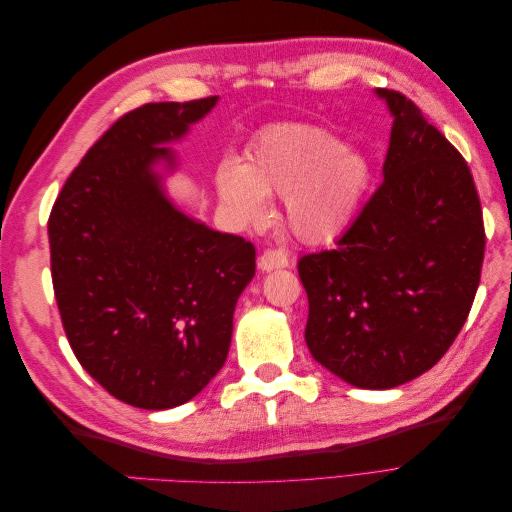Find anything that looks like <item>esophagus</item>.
<instances>
[{"label": "esophagus", "instance_id": "obj_1", "mask_svg": "<svg viewBox=\"0 0 512 512\" xmlns=\"http://www.w3.org/2000/svg\"><path fill=\"white\" fill-rule=\"evenodd\" d=\"M288 254L282 250H265L258 256V269L260 271H273L288 267Z\"/></svg>", "mask_w": 512, "mask_h": 512}]
</instances>
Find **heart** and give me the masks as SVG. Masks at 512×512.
Segmentation results:
<instances>
[{
  "mask_svg": "<svg viewBox=\"0 0 512 512\" xmlns=\"http://www.w3.org/2000/svg\"><path fill=\"white\" fill-rule=\"evenodd\" d=\"M371 185V162L333 132L307 123H280L260 132L245 162L224 160L215 190L232 220L252 226L271 213L267 194H284L292 235L331 241L356 220Z\"/></svg>",
  "mask_w": 512,
  "mask_h": 512,
  "instance_id": "obj_1",
  "label": "heart"
}]
</instances>
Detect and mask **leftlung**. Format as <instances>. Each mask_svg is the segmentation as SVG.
<instances>
[{
    "label": "left lung",
    "instance_id": "left-lung-1",
    "mask_svg": "<svg viewBox=\"0 0 512 512\" xmlns=\"http://www.w3.org/2000/svg\"><path fill=\"white\" fill-rule=\"evenodd\" d=\"M384 181L333 250L299 260L305 342L359 389H395L436 365L466 322L485 256L483 209L461 153L404 94Z\"/></svg>",
    "mask_w": 512,
    "mask_h": 512
}]
</instances>
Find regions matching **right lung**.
Wrapping results in <instances>:
<instances>
[{
	"label": "right lung",
	"mask_w": 512,
	"mask_h": 512,
	"mask_svg": "<svg viewBox=\"0 0 512 512\" xmlns=\"http://www.w3.org/2000/svg\"><path fill=\"white\" fill-rule=\"evenodd\" d=\"M218 104L151 102L126 113L61 188L51 275L68 342L123 404L168 410L222 369L237 299L256 273L250 241L194 220L166 196L170 143Z\"/></svg>",
	"instance_id": "1"
}]
</instances>
